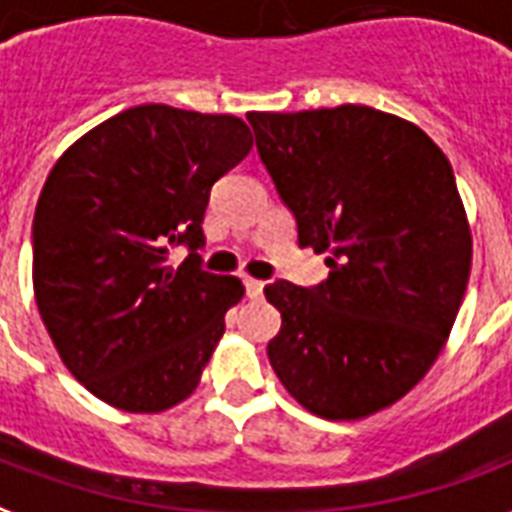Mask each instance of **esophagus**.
I'll return each mask as SVG.
<instances>
[{"mask_svg":"<svg viewBox=\"0 0 512 512\" xmlns=\"http://www.w3.org/2000/svg\"><path fill=\"white\" fill-rule=\"evenodd\" d=\"M261 289H264V283L256 281V278H245V292H248V297H251V300L261 297Z\"/></svg>","mask_w":512,"mask_h":512,"instance_id":"34e87169","label":"esophagus"}]
</instances>
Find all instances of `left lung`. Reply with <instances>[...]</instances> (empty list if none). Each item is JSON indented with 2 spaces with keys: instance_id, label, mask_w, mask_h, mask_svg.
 Masks as SVG:
<instances>
[{
  "instance_id": "1",
  "label": "left lung",
  "mask_w": 512,
  "mask_h": 512,
  "mask_svg": "<svg viewBox=\"0 0 512 512\" xmlns=\"http://www.w3.org/2000/svg\"><path fill=\"white\" fill-rule=\"evenodd\" d=\"M261 163L327 281L264 286L281 311L272 371L324 420L401 401L453 330L472 234L453 166L423 130L371 106L248 114Z\"/></svg>"
}]
</instances>
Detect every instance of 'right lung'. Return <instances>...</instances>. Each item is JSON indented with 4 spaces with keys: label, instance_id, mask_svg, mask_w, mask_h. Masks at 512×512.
Returning a JSON list of instances; mask_svg holds the SVG:
<instances>
[{
    "label": "right lung",
    "instance_id": "right-lung-1",
    "mask_svg": "<svg viewBox=\"0 0 512 512\" xmlns=\"http://www.w3.org/2000/svg\"><path fill=\"white\" fill-rule=\"evenodd\" d=\"M253 147L231 114L147 103L78 138L32 220V286L62 363L122 412L185 401L210 363L240 278L199 267L210 188ZM194 251L179 268L168 248Z\"/></svg>",
    "mask_w": 512,
    "mask_h": 512
}]
</instances>
